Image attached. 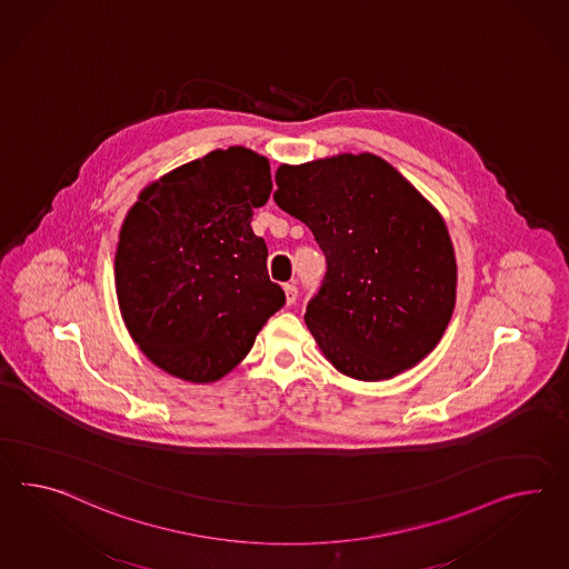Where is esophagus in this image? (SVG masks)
Wrapping results in <instances>:
<instances>
[{
	"instance_id": "esophagus-1",
	"label": "esophagus",
	"mask_w": 569,
	"mask_h": 569,
	"mask_svg": "<svg viewBox=\"0 0 569 569\" xmlns=\"http://www.w3.org/2000/svg\"><path fill=\"white\" fill-rule=\"evenodd\" d=\"M284 295H287V303L292 306V303L297 301V295H299L297 284H295V282H287V284H284Z\"/></svg>"
}]
</instances>
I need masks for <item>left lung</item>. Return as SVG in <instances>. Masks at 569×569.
<instances>
[{
	"instance_id": "1",
	"label": "left lung",
	"mask_w": 569,
	"mask_h": 569,
	"mask_svg": "<svg viewBox=\"0 0 569 569\" xmlns=\"http://www.w3.org/2000/svg\"><path fill=\"white\" fill-rule=\"evenodd\" d=\"M274 202L326 256L306 323L345 376L390 379L438 345L456 303V258L438 210L376 154L282 164Z\"/></svg>"
}]
</instances>
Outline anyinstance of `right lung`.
<instances>
[{"instance_id": "obj_1", "label": "right lung", "mask_w": 569, "mask_h": 569, "mask_svg": "<svg viewBox=\"0 0 569 569\" xmlns=\"http://www.w3.org/2000/svg\"><path fill=\"white\" fill-rule=\"evenodd\" d=\"M270 191L268 161L231 147L171 171L131 206L117 246V299L136 345L167 373L222 378L284 306L266 241L251 229Z\"/></svg>"}]
</instances>
